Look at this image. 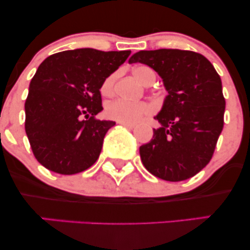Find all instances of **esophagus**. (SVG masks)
I'll list each match as a JSON object with an SVG mask.
<instances>
[{
	"mask_svg": "<svg viewBox=\"0 0 250 250\" xmlns=\"http://www.w3.org/2000/svg\"><path fill=\"white\" fill-rule=\"evenodd\" d=\"M120 123L125 125V127H127L128 129H134L135 128V125H131V123H125V122H120Z\"/></svg>",
	"mask_w": 250,
	"mask_h": 250,
	"instance_id": "obj_1",
	"label": "esophagus"
}]
</instances>
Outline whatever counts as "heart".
<instances>
[{
	"instance_id": "obj_1",
	"label": "heart",
	"mask_w": 250,
	"mask_h": 250,
	"mask_svg": "<svg viewBox=\"0 0 250 250\" xmlns=\"http://www.w3.org/2000/svg\"><path fill=\"white\" fill-rule=\"evenodd\" d=\"M134 76L142 83L143 85L153 84L156 80V74L148 65H137L133 69ZM116 73L110 74L102 83L101 91L103 95H111L115 89ZM105 113L110 119L117 122L136 123L142 116L151 113V107L145 102H131L127 100H115L109 102L105 108Z\"/></svg>"
}]
</instances>
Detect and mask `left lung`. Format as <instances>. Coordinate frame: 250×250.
Instances as JSON below:
<instances>
[{"label":"left lung","instance_id":"left-lung-1","mask_svg":"<svg viewBox=\"0 0 250 250\" xmlns=\"http://www.w3.org/2000/svg\"><path fill=\"white\" fill-rule=\"evenodd\" d=\"M153 68L168 91L155 116L161 127L140 147L143 166L171 182L193 177L211 160L223 129L226 100L220 75L205 56L190 50H141L129 60Z\"/></svg>","mask_w":250,"mask_h":250}]
</instances>
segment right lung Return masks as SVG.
Returning <instances> with one entry per match:
<instances>
[{"label": "right lung", "instance_id": "right-lung-1", "mask_svg": "<svg viewBox=\"0 0 250 250\" xmlns=\"http://www.w3.org/2000/svg\"><path fill=\"white\" fill-rule=\"evenodd\" d=\"M130 53L81 48L53 54L40 64L24 103V128L43 167L73 175L97 161L115 125L95 117L103 109L100 89Z\"/></svg>", "mask_w": 250, "mask_h": 250}]
</instances>
